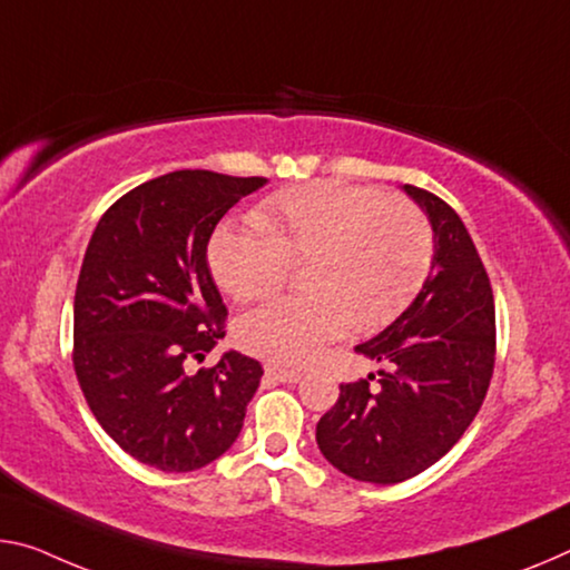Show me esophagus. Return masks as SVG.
<instances>
[{
    "mask_svg": "<svg viewBox=\"0 0 570 570\" xmlns=\"http://www.w3.org/2000/svg\"><path fill=\"white\" fill-rule=\"evenodd\" d=\"M266 375L274 377V381H278V383L302 381L299 370H288V367H278V365H266Z\"/></svg>",
    "mask_w": 570,
    "mask_h": 570,
    "instance_id": "34e87169",
    "label": "esophagus"
}]
</instances>
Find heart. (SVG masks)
<instances>
[{"instance_id":"obj_1","label":"heart","mask_w":570,"mask_h":570,"mask_svg":"<svg viewBox=\"0 0 570 570\" xmlns=\"http://www.w3.org/2000/svg\"><path fill=\"white\" fill-rule=\"evenodd\" d=\"M433 236L419 207L375 187L317 179L271 195L253 223H223L207 246L215 282L238 302H261L309 261L304 288L238 322L258 357L299 365L327 342L377 330L409 306L431 268Z\"/></svg>"}]
</instances>
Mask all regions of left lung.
Masks as SVG:
<instances>
[{
	"label": "left lung",
	"mask_w": 570,
	"mask_h": 570,
	"mask_svg": "<svg viewBox=\"0 0 570 570\" xmlns=\"http://www.w3.org/2000/svg\"><path fill=\"white\" fill-rule=\"evenodd\" d=\"M403 193L431 223V274L399 320L355 347L383 365L377 375L340 385L317 423L324 459L373 484L436 464L474 421L494 367L492 286L472 236L441 197L413 185Z\"/></svg>",
	"instance_id": "1"
}]
</instances>
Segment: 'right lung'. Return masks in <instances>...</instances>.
<instances>
[{
    "instance_id": "obj_1",
    "label": "right lung",
    "mask_w": 570,
    "mask_h": 570,
    "mask_svg": "<svg viewBox=\"0 0 570 570\" xmlns=\"http://www.w3.org/2000/svg\"><path fill=\"white\" fill-rule=\"evenodd\" d=\"M264 177L179 169L119 197L98 220L73 304V365L101 429L137 462L193 472L238 439L264 375L236 350L187 373L225 337L207 243Z\"/></svg>"
}]
</instances>
